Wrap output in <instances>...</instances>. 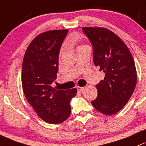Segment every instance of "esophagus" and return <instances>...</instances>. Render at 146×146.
<instances>
[{
  "mask_svg": "<svg viewBox=\"0 0 146 146\" xmlns=\"http://www.w3.org/2000/svg\"><path fill=\"white\" fill-rule=\"evenodd\" d=\"M85 89V87H82V86H77V91L79 92H82Z\"/></svg>",
  "mask_w": 146,
  "mask_h": 146,
  "instance_id": "34e87169",
  "label": "esophagus"
}]
</instances>
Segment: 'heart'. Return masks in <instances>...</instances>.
Instances as JSON below:
<instances>
[{"instance_id": "b5f03b06", "label": "heart", "mask_w": 146, "mask_h": 146, "mask_svg": "<svg viewBox=\"0 0 146 146\" xmlns=\"http://www.w3.org/2000/svg\"><path fill=\"white\" fill-rule=\"evenodd\" d=\"M84 46V45H79V46H77V48H76V49H78V48H79L82 47V46ZM63 51H64V49H63V48L61 49V50H60V55H61V54L62 53Z\"/></svg>"}]
</instances>
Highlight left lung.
I'll list each match as a JSON object with an SVG mask.
<instances>
[{
    "label": "left lung",
    "instance_id": "1",
    "mask_svg": "<svg viewBox=\"0 0 146 146\" xmlns=\"http://www.w3.org/2000/svg\"><path fill=\"white\" fill-rule=\"evenodd\" d=\"M93 46L96 67L105 73L96 85L98 96L91 101L98 112L111 115L128 103L136 88L137 73L131 53L115 33L103 27H83Z\"/></svg>",
    "mask_w": 146,
    "mask_h": 146
}]
</instances>
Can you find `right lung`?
I'll return each mask as SVG.
<instances>
[{
    "mask_svg": "<svg viewBox=\"0 0 146 146\" xmlns=\"http://www.w3.org/2000/svg\"><path fill=\"white\" fill-rule=\"evenodd\" d=\"M68 30H51L37 36L29 45L22 62V85L27 101L38 116L49 124H59L71 114L70 100L76 88L60 90L56 79L60 46Z\"/></svg>",
    "mask_w": 146,
    "mask_h": 146,
    "instance_id": "obj_1",
    "label": "right lung"
}]
</instances>
